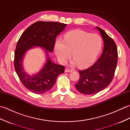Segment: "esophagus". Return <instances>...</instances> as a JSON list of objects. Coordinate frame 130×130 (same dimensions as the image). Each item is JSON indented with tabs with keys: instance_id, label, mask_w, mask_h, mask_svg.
Segmentation results:
<instances>
[{
	"instance_id": "1",
	"label": "esophagus",
	"mask_w": 130,
	"mask_h": 130,
	"mask_svg": "<svg viewBox=\"0 0 130 130\" xmlns=\"http://www.w3.org/2000/svg\"><path fill=\"white\" fill-rule=\"evenodd\" d=\"M71 71H73V70L70 69H69V68H67L65 69V72H66V73H70V72H71Z\"/></svg>"
}]
</instances>
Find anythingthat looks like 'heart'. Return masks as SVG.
Masks as SVG:
<instances>
[{
    "label": "heart",
    "mask_w": 130,
    "mask_h": 130,
    "mask_svg": "<svg viewBox=\"0 0 130 130\" xmlns=\"http://www.w3.org/2000/svg\"><path fill=\"white\" fill-rule=\"evenodd\" d=\"M102 46V39L98 34L75 29L66 34L63 40L57 39L54 50L60 63H66L72 52V64L78 63L79 67L85 68L95 61Z\"/></svg>",
    "instance_id": "obj_1"
}]
</instances>
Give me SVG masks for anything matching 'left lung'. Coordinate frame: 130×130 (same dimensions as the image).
Masks as SVG:
<instances>
[{"label":"left lung","mask_w":130,"mask_h":130,"mask_svg":"<svg viewBox=\"0 0 130 130\" xmlns=\"http://www.w3.org/2000/svg\"><path fill=\"white\" fill-rule=\"evenodd\" d=\"M104 42L101 57L87 69L79 71L80 78L75 84L76 89L84 94L97 93L104 89L112 82L117 67L118 53L115 41L99 27Z\"/></svg>","instance_id":"obj_1"}]
</instances>
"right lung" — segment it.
<instances>
[{"mask_svg":"<svg viewBox=\"0 0 130 130\" xmlns=\"http://www.w3.org/2000/svg\"><path fill=\"white\" fill-rule=\"evenodd\" d=\"M66 26L62 23L39 21L28 27L19 38L14 53L15 70L22 83L32 93L42 94L50 90L57 76L64 72V67L52 62L48 53L53 51L56 36ZM36 46L44 49L46 61L39 72L29 76L24 71L23 59L27 51Z\"/></svg>","mask_w":130,"mask_h":130,"instance_id":"obj_1","label":"right lung"}]
</instances>
